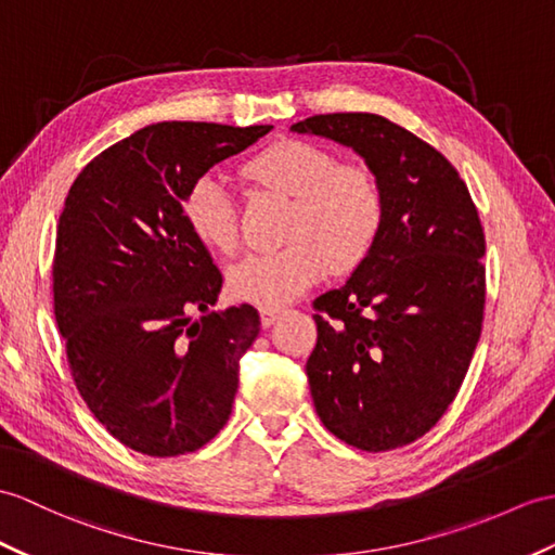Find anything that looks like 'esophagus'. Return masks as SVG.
<instances>
[{"label": "esophagus", "mask_w": 555, "mask_h": 555, "mask_svg": "<svg viewBox=\"0 0 555 555\" xmlns=\"http://www.w3.org/2000/svg\"><path fill=\"white\" fill-rule=\"evenodd\" d=\"M281 312H283V309H260V321H262V326H264V328L272 326L274 321L281 317Z\"/></svg>", "instance_id": "esophagus-1"}]
</instances>
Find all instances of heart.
I'll return each instance as SVG.
<instances>
[{
  "label": "heart",
  "instance_id": "1",
  "mask_svg": "<svg viewBox=\"0 0 555 555\" xmlns=\"http://www.w3.org/2000/svg\"><path fill=\"white\" fill-rule=\"evenodd\" d=\"M246 177L293 198L288 246L250 253L229 267L234 298L279 309L333 269H352L376 246L383 229V191L362 165H340L331 151L286 139L246 165ZM184 219L203 246L231 253L238 246V212L222 179L203 175L184 196Z\"/></svg>",
  "mask_w": 555,
  "mask_h": 555
}]
</instances>
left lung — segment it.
Wrapping results in <instances>:
<instances>
[{
    "label": "left lung",
    "mask_w": 555,
    "mask_h": 555,
    "mask_svg": "<svg viewBox=\"0 0 555 555\" xmlns=\"http://www.w3.org/2000/svg\"><path fill=\"white\" fill-rule=\"evenodd\" d=\"M291 130L352 149L383 191L376 246L314 300L305 371L326 430L388 452L428 433L466 378L485 309L480 217L452 163L383 115H314Z\"/></svg>",
    "instance_id": "1"
}]
</instances>
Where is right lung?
<instances>
[{"mask_svg":"<svg viewBox=\"0 0 555 555\" xmlns=\"http://www.w3.org/2000/svg\"><path fill=\"white\" fill-rule=\"evenodd\" d=\"M269 130L149 125L101 151L68 191L54 253L56 324L89 411L139 454L196 452L231 416L238 359L260 314L250 305L210 312L222 274L182 205L198 177Z\"/></svg>","mask_w":555,"mask_h":555,"instance_id":"1","label":"right lung"}]
</instances>
